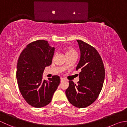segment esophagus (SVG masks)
Masks as SVG:
<instances>
[{
    "label": "esophagus",
    "instance_id": "obj_1",
    "mask_svg": "<svg viewBox=\"0 0 127 127\" xmlns=\"http://www.w3.org/2000/svg\"><path fill=\"white\" fill-rule=\"evenodd\" d=\"M64 81V79H63V78H62V77H61V81L62 82H63Z\"/></svg>",
    "mask_w": 127,
    "mask_h": 127
}]
</instances>
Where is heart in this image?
<instances>
[{
  "instance_id": "b5f03b06",
  "label": "heart",
  "mask_w": 127,
  "mask_h": 127,
  "mask_svg": "<svg viewBox=\"0 0 127 127\" xmlns=\"http://www.w3.org/2000/svg\"><path fill=\"white\" fill-rule=\"evenodd\" d=\"M76 55V52L74 50L70 48L66 51V56L67 55Z\"/></svg>"
}]
</instances>
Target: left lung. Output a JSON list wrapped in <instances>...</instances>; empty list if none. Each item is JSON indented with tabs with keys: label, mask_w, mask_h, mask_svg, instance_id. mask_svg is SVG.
<instances>
[{
	"label": "left lung",
	"mask_w": 127,
	"mask_h": 127,
	"mask_svg": "<svg viewBox=\"0 0 127 127\" xmlns=\"http://www.w3.org/2000/svg\"><path fill=\"white\" fill-rule=\"evenodd\" d=\"M80 58L76 68L80 71L76 85L70 80L65 94L74 106L84 108L95 101L103 86L105 69L100 56L95 48L82 40H77Z\"/></svg>",
	"instance_id": "obj_1"
}]
</instances>
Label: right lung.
Segmentation results:
<instances>
[{
  "label": "right lung",
  "mask_w": 127,
  "mask_h": 127,
  "mask_svg": "<svg viewBox=\"0 0 127 127\" xmlns=\"http://www.w3.org/2000/svg\"><path fill=\"white\" fill-rule=\"evenodd\" d=\"M55 48L47 41L39 40L27 46L18 59L16 78L23 98L31 106L42 107L52 100L60 83L57 75L42 80L46 66L50 65Z\"/></svg>",
  "instance_id": "right-lung-1"
}]
</instances>
